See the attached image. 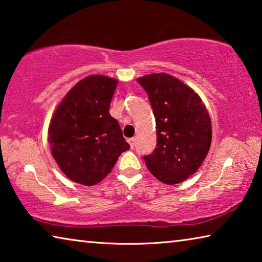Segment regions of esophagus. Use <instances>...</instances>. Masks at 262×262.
Wrapping results in <instances>:
<instances>
[{
    "label": "esophagus",
    "instance_id": "1",
    "mask_svg": "<svg viewBox=\"0 0 262 262\" xmlns=\"http://www.w3.org/2000/svg\"><path fill=\"white\" fill-rule=\"evenodd\" d=\"M128 143H129V145H130V148H132V149L134 148V145H135V139H134V137H132V139L128 140Z\"/></svg>",
    "mask_w": 262,
    "mask_h": 262
}]
</instances>
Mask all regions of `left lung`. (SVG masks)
Segmentation results:
<instances>
[{
  "label": "left lung",
  "mask_w": 262,
  "mask_h": 262,
  "mask_svg": "<svg viewBox=\"0 0 262 262\" xmlns=\"http://www.w3.org/2000/svg\"><path fill=\"white\" fill-rule=\"evenodd\" d=\"M149 96L156 119L157 144L144 156L155 178L167 185L183 183L207 157L211 143L209 113L196 92L171 75L137 78Z\"/></svg>",
  "instance_id": "obj_1"
}]
</instances>
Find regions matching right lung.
<instances>
[{"mask_svg":"<svg viewBox=\"0 0 262 262\" xmlns=\"http://www.w3.org/2000/svg\"><path fill=\"white\" fill-rule=\"evenodd\" d=\"M118 81L90 75L57 106L48 127L52 156L74 183H100L120 155L129 149L119 122L108 112Z\"/></svg>","mask_w":262,"mask_h":262,"instance_id":"1","label":"right lung"}]
</instances>
